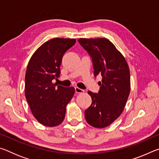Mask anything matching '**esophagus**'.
Here are the masks:
<instances>
[{
  "instance_id": "obj_1",
  "label": "esophagus",
  "mask_w": 159,
  "mask_h": 159,
  "mask_svg": "<svg viewBox=\"0 0 159 159\" xmlns=\"http://www.w3.org/2000/svg\"><path fill=\"white\" fill-rule=\"evenodd\" d=\"M75 92H76V93H83V92H84V90L81 89V88L76 87V88H75Z\"/></svg>"
}]
</instances>
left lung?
<instances>
[{"instance_id": "1", "label": "left lung", "mask_w": 159, "mask_h": 159, "mask_svg": "<svg viewBox=\"0 0 159 159\" xmlns=\"http://www.w3.org/2000/svg\"><path fill=\"white\" fill-rule=\"evenodd\" d=\"M80 45L92 58L94 76L100 74L98 93L88 91L92 104L85 111L86 121L106 128L122 114L130 91V69L125 57L107 39H80Z\"/></svg>"}]
</instances>
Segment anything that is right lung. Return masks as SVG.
<instances>
[{
  "instance_id": "obj_1",
  "label": "right lung",
  "mask_w": 159,
  "mask_h": 159,
  "mask_svg": "<svg viewBox=\"0 0 159 159\" xmlns=\"http://www.w3.org/2000/svg\"><path fill=\"white\" fill-rule=\"evenodd\" d=\"M76 43L74 39L55 38L36 50L28 63L25 75V97L32 114L41 124L54 127L65 117L66 105L75 93L52 83L60 76L64 54Z\"/></svg>"
}]
</instances>
